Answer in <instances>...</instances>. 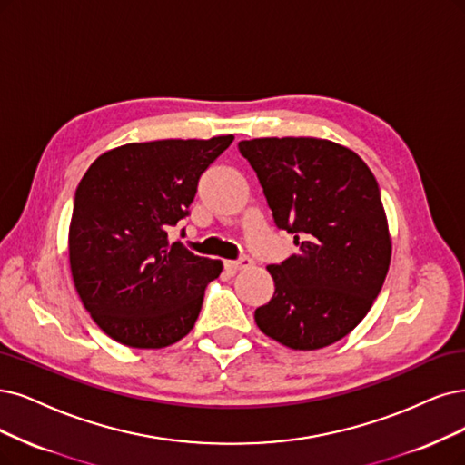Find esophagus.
Instances as JSON below:
<instances>
[{"instance_id":"esophagus-1","label":"esophagus","mask_w":465,"mask_h":465,"mask_svg":"<svg viewBox=\"0 0 465 465\" xmlns=\"http://www.w3.org/2000/svg\"><path fill=\"white\" fill-rule=\"evenodd\" d=\"M223 266H226V270H230L232 273H235L239 270L252 266V261L249 259V256H243V259H239V261H226V264H223Z\"/></svg>"}]
</instances>
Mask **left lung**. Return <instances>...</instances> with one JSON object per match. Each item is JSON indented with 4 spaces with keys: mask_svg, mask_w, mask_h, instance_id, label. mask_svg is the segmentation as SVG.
I'll list each match as a JSON object with an SVG mask.
<instances>
[{
    "mask_svg": "<svg viewBox=\"0 0 465 465\" xmlns=\"http://www.w3.org/2000/svg\"><path fill=\"white\" fill-rule=\"evenodd\" d=\"M280 230L299 254L270 264L273 297L256 308L261 331L295 351H316L349 335L380 295L391 235L380 185L368 164L318 137L239 142Z\"/></svg>",
    "mask_w": 465,
    "mask_h": 465,
    "instance_id": "1",
    "label": "left lung"
}]
</instances>
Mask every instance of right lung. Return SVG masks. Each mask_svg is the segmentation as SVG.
<instances>
[{"instance_id":"right-lung-1","label":"right lung","mask_w":465,"mask_h":465,"mask_svg":"<svg viewBox=\"0 0 465 465\" xmlns=\"http://www.w3.org/2000/svg\"><path fill=\"white\" fill-rule=\"evenodd\" d=\"M233 135L126 143L103 153L78 183L71 230L76 293L99 328L132 349L174 345L193 330L220 261L170 243L203 172Z\"/></svg>"}]
</instances>
